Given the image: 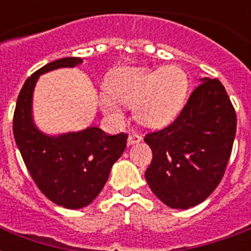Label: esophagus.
<instances>
[{"mask_svg":"<svg viewBox=\"0 0 251 251\" xmlns=\"http://www.w3.org/2000/svg\"><path fill=\"white\" fill-rule=\"evenodd\" d=\"M142 141V137L139 134H130V137L127 138V145L131 146V145H135V143H139Z\"/></svg>","mask_w":251,"mask_h":251,"instance_id":"34e87169","label":"esophagus"}]
</instances>
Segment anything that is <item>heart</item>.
Masks as SVG:
<instances>
[{"mask_svg":"<svg viewBox=\"0 0 251 251\" xmlns=\"http://www.w3.org/2000/svg\"><path fill=\"white\" fill-rule=\"evenodd\" d=\"M189 90V78L178 66L161 70L121 68L110 75L99 104L106 117L121 121V104L132 105L134 117L141 125L157 129L168 125L178 113Z\"/></svg>","mask_w":251,"mask_h":251,"instance_id":"obj_1","label":"heart"}]
</instances>
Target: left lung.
<instances>
[{
  "mask_svg": "<svg viewBox=\"0 0 251 251\" xmlns=\"http://www.w3.org/2000/svg\"><path fill=\"white\" fill-rule=\"evenodd\" d=\"M237 116L222 82L203 79L176 120L146 134L152 161L145 176L152 193L186 210L216 189L229 161Z\"/></svg>",
  "mask_w": 251,
  "mask_h": 251,
  "instance_id": "1",
  "label": "left lung"
}]
</instances>
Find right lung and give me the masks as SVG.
<instances>
[{"label": "right lung", "mask_w": 251, "mask_h": 251, "mask_svg": "<svg viewBox=\"0 0 251 251\" xmlns=\"http://www.w3.org/2000/svg\"><path fill=\"white\" fill-rule=\"evenodd\" d=\"M80 62L78 57L61 58L28 76L18 95L13 118L15 143L36 186L53 203L73 210L88 206L98 197L129 137L126 133L109 135L99 127L48 137L35 127L31 101L39 75Z\"/></svg>", "instance_id": "obj_1"}]
</instances>
